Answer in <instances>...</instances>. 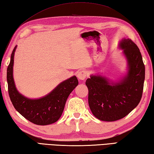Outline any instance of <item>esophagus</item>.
<instances>
[{"label": "esophagus", "mask_w": 154, "mask_h": 154, "mask_svg": "<svg viewBox=\"0 0 154 154\" xmlns=\"http://www.w3.org/2000/svg\"><path fill=\"white\" fill-rule=\"evenodd\" d=\"M87 76V72H86L85 70H80L79 72H78L77 77L79 78V79L81 80H85Z\"/></svg>", "instance_id": "1"}]
</instances>
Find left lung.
<instances>
[{
  "instance_id": "8db88e82",
  "label": "left lung",
  "mask_w": 154,
  "mask_h": 154,
  "mask_svg": "<svg viewBox=\"0 0 154 154\" xmlns=\"http://www.w3.org/2000/svg\"><path fill=\"white\" fill-rule=\"evenodd\" d=\"M120 47L128 60V71L125 77L112 83L101 75H91L86 80L90 109L100 120L113 122L122 119L138 106L142 97L145 65L141 52L129 38H124Z\"/></svg>"
}]
</instances>
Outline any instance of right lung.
<instances>
[{"instance_id": "obj_1", "label": "right lung", "mask_w": 154, "mask_h": 154, "mask_svg": "<svg viewBox=\"0 0 154 154\" xmlns=\"http://www.w3.org/2000/svg\"><path fill=\"white\" fill-rule=\"evenodd\" d=\"M16 47L13 50L7 67V79L9 97L15 109L29 120L37 125H48L57 122L63 113L67 97L79 85L76 76L60 83L48 95L38 99L25 97L16 89L13 77V66Z\"/></svg>"}]
</instances>
